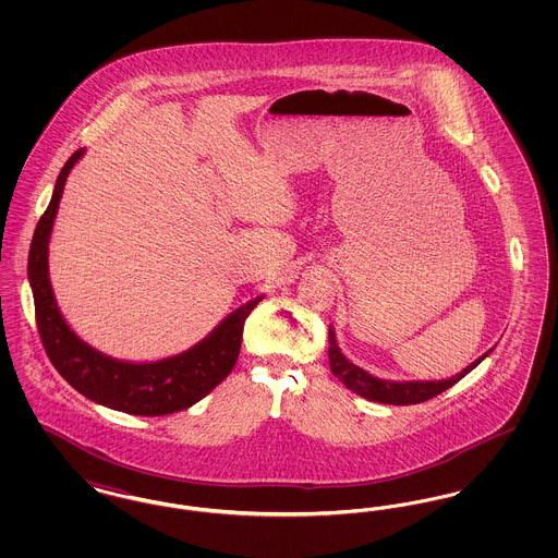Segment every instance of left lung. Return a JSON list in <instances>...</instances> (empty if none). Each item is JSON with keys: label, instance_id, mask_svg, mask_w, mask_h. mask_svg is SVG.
<instances>
[{"label": "left lung", "instance_id": "obj_1", "mask_svg": "<svg viewBox=\"0 0 558 558\" xmlns=\"http://www.w3.org/2000/svg\"><path fill=\"white\" fill-rule=\"evenodd\" d=\"M328 343H330L328 347L330 371L345 385L349 391H353L360 398L368 399V401L391 403V405L421 403V401L444 393L446 389L453 387L460 378H464L469 372L475 371L478 364L492 353V349L485 351L473 364H469L464 371H460V374L446 378V380H387V378H378L371 372L355 366L353 362H349L337 343V335H335L332 326L328 328Z\"/></svg>", "mask_w": 558, "mask_h": 558}]
</instances>
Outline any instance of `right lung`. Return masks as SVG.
<instances>
[{
	"instance_id": "1",
	"label": "right lung",
	"mask_w": 558,
	"mask_h": 558,
	"mask_svg": "<svg viewBox=\"0 0 558 558\" xmlns=\"http://www.w3.org/2000/svg\"><path fill=\"white\" fill-rule=\"evenodd\" d=\"M81 157L83 150L64 162L53 186L52 201L35 228L28 251V284L46 353L73 389L105 408L135 416H165L186 410L209 396L232 372L239 360L244 322L264 294L242 303L196 345L155 362L117 360L85 343L56 303L48 264L60 198L66 178Z\"/></svg>"
}]
</instances>
